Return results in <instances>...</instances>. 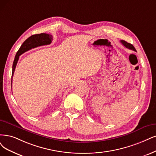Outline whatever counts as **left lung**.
Listing matches in <instances>:
<instances>
[{"label": "left lung", "instance_id": "left-lung-1", "mask_svg": "<svg viewBox=\"0 0 156 156\" xmlns=\"http://www.w3.org/2000/svg\"><path fill=\"white\" fill-rule=\"evenodd\" d=\"M121 42H122V44L125 46V48H128V49H131V50H133V51H136L135 48H134V46L132 45L131 44L126 42V41H125V40H121Z\"/></svg>", "mask_w": 156, "mask_h": 156}]
</instances>
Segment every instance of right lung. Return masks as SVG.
<instances>
[{
    "mask_svg": "<svg viewBox=\"0 0 156 156\" xmlns=\"http://www.w3.org/2000/svg\"><path fill=\"white\" fill-rule=\"evenodd\" d=\"M52 40H53V36L51 34H49L47 33H40L33 34V35L30 37L25 40L24 42L20 46L19 51H17L15 57V60L12 67V76H11V87H12V78L20 55L33 48L38 47V46L50 44L52 42Z\"/></svg>",
    "mask_w": 156,
    "mask_h": 156,
    "instance_id": "right-lung-1",
    "label": "right lung"
}]
</instances>
